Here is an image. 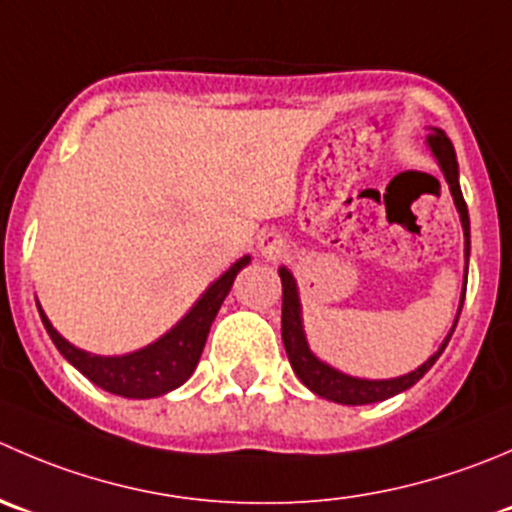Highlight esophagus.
Here are the masks:
<instances>
[{"instance_id":"esophagus-1","label":"esophagus","mask_w":512,"mask_h":512,"mask_svg":"<svg viewBox=\"0 0 512 512\" xmlns=\"http://www.w3.org/2000/svg\"><path fill=\"white\" fill-rule=\"evenodd\" d=\"M260 250H262V255L267 257V260H277L280 255H285L287 245H285V240H282L280 235H265L260 240Z\"/></svg>"}]
</instances>
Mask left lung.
Here are the masks:
<instances>
[{"label":"left lung","instance_id":"1","mask_svg":"<svg viewBox=\"0 0 512 512\" xmlns=\"http://www.w3.org/2000/svg\"><path fill=\"white\" fill-rule=\"evenodd\" d=\"M428 150L430 155L438 162L440 172H443L445 182L450 187V195H453L455 210L460 215V225H463V237H465V280H463V295H460L458 315H455L453 327L445 335V340L440 342L438 350L428 357L420 367H415L413 372L400 377H390V380H367V377H352L347 372L337 370V367L327 365L325 360L315 355L307 345L305 325H302V305H300V290H297V282L292 277V272L285 265L280 267V280H282V342H285V352L290 357V365L295 370V375L300 377L302 385L307 390H312L320 398L332 400V403L340 405H370L380 403V400H388L393 395L405 393L408 388H413L415 382L435 365L443 350L448 347L450 337H453L455 325H458L460 310H463L465 300V285H468V262H470V217H468V205L463 200V192H460V172H458V157H455L453 142L448 140L440 127H430L428 135Z\"/></svg>","mask_w":512,"mask_h":512}]
</instances>
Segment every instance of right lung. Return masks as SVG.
<instances>
[{"label": "right lung", "instance_id": "add662e5", "mask_svg": "<svg viewBox=\"0 0 512 512\" xmlns=\"http://www.w3.org/2000/svg\"><path fill=\"white\" fill-rule=\"evenodd\" d=\"M250 260V255L240 257L230 270L222 272L202 292L200 300L190 307V312L172 330H167L165 335L157 337L150 345L140 347V350L127 352V355H94V352L79 350L54 330L49 317L44 315L42 305L37 307L49 337L64 355V360L77 367L94 385H99V388L112 395H122V398L132 400L160 398V395L172 393V390H177L190 380L197 362H200L202 350H205L212 322H215L237 272L250 265Z\"/></svg>", "mask_w": 512, "mask_h": 512}]
</instances>
